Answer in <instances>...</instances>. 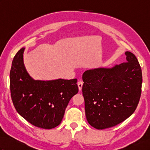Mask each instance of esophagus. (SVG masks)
I'll return each mask as SVG.
<instances>
[{"label": "esophagus", "instance_id": "34e87169", "mask_svg": "<svg viewBox=\"0 0 150 150\" xmlns=\"http://www.w3.org/2000/svg\"><path fill=\"white\" fill-rule=\"evenodd\" d=\"M77 85H78V87H79V91H81L82 90V86H83V82H82V81H79L77 82Z\"/></svg>", "mask_w": 150, "mask_h": 150}]
</instances>
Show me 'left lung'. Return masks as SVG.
Returning <instances> with one entry per match:
<instances>
[{
  "label": "left lung",
  "instance_id": "1",
  "mask_svg": "<svg viewBox=\"0 0 150 150\" xmlns=\"http://www.w3.org/2000/svg\"><path fill=\"white\" fill-rule=\"evenodd\" d=\"M111 68L86 71L82 75L86 117L93 128L103 129L123 122L136 110L141 98L142 70L134 54Z\"/></svg>",
  "mask_w": 150,
  "mask_h": 150
}]
</instances>
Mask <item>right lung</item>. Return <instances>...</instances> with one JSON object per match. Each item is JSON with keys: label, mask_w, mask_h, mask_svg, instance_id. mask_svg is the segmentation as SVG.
<instances>
[{"label": "right lung", "mask_w": 150, "mask_h": 150, "mask_svg": "<svg viewBox=\"0 0 150 150\" xmlns=\"http://www.w3.org/2000/svg\"><path fill=\"white\" fill-rule=\"evenodd\" d=\"M24 47L13 60L9 75L11 97L17 112L33 126L52 129L59 126L70 99L79 91L77 79L35 81L25 68Z\"/></svg>", "instance_id": "obj_1"}]
</instances>
